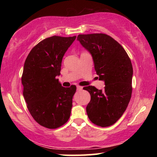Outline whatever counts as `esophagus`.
I'll list each match as a JSON object with an SVG mask.
<instances>
[{
	"label": "esophagus",
	"instance_id": "obj_1",
	"mask_svg": "<svg viewBox=\"0 0 157 157\" xmlns=\"http://www.w3.org/2000/svg\"><path fill=\"white\" fill-rule=\"evenodd\" d=\"M76 89H77V90H78V91H81V90L83 89V87L80 86H77Z\"/></svg>",
	"mask_w": 157,
	"mask_h": 157
}]
</instances>
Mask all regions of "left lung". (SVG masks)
Wrapping results in <instances>:
<instances>
[{
  "instance_id": "left-lung-1",
  "label": "left lung",
  "mask_w": 157,
  "mask_h": 157,
  "mask_svg": "<svg viewBox=\"0 0 157 157\" xmlns=\"http://www.w3.org/2000/svg\"><path fill=\"white\" fill-rule=\"evenodd\" d=\"M77 40L91 54L96 74L105 83L103 90L83 87L91 95L88 117L101 127L113 125L123 115L132 97V62L123 47L106 34H79Z\"/></svg>"
}]
</instances>
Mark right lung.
Here are the masks:
<instances>
[{
  "mask_svg": "<svg viewBox=\"0 0 157 157\" xmlns=\"http://www.w3.org/2000/svg\"><path fill=\"white\" fill-rule=\"evenodd\" d=\"M76 38H47L34 46L25 59L21 78L23 97L34 120L46 128H59L70 117L76 86L63 87L56 76L61 74L63 56Z\"/></svg>",
  "mask_w": 157,
  "mask_h": 157,
  "instance_id": "1",
  "label": "right lung"
}]
</instances>
